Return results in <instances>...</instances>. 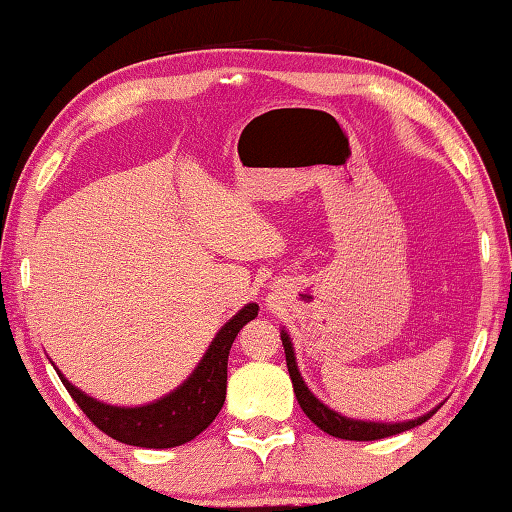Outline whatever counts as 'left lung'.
I'll use <instances>...</instances> for the list:
<instances>
[{"mask_svg": "<svg viewBox=\"0 0 512 512\" xmlns=\"http://www.w3.org/2000/svg\"><path fill=\"white\" fill-rule=\"evenodd\" d=\"M282 336V345H284V354H287V368L291 375V384H293V393H296V400L300 404V409L307 413V418L316 424L318 429H323L325 433L334 438H343V440H379V438H388L395 436V433L409 431L418 424L427 422L433 413L438 411L431 409L429 413L420 415L415 420H404V422H375V420H354L343 415L339 411L329 409L327 404H323L318 397L309 391V386L302 379L300 370H298V361H296V350H293L291 336L287 329H280Z\"/></svg>", "mask_w": 512, "mask_h": 512, "instance_id": "left-lung-1", "label": "left lung"}]
</instances>
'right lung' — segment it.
Segmentation results:
<instances>
[{
  "label": "right lung",
  "instance_id": "add662e5",
  "mask_svg": "<svg viewBox=\"0 0 512 512\" xmlns=\"http://www.w3.org/2000/svg\"><path fill=\"white\" fill-rule=\"evenodd\" d=\"M259 305L248 302L228 323H225L198 361L192 375L171 393L140 406H115L99 402L76 388L56 366L67 393L81 406L83 413L119 443L167 449L185 445L198 433L210 427L225 402V384H228V357L239 329L257 316Z\"/></svg>",
  "mask_w": 512,
  "mask_h": 512
}]
</instances>
